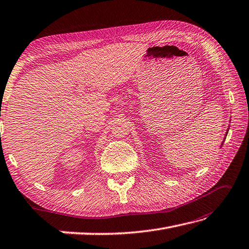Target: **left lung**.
<instances>
[{
  "instance_id": "1",
  "label": "left lung",
  "mask_w": 249,
  "mask_h": 249,
  "mask_svg": "<svg viewBox=\"0 0 249 249\" xmlns=\"http://www.w3.org/2000/svg\"><path fill=\"white\" fill-rule=\"evenodd\" d=\"M228 131H229V129H228V130H227V133H226V136H227V134H228ZM222 144H224V142H222V143H221V145H220V147H221V146H222Z\"/></svg>"
}]
</instances>
